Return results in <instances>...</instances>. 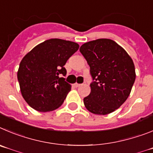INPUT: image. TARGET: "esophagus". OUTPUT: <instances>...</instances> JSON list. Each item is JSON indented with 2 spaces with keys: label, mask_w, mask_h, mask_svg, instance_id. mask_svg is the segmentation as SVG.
Here are the masks:
<instances>
[{
  "label": "esophagus",
  "mask_w": 153,
  "mask_h": 153,
  "mask_svg": "<svg viewBox=\"0 0 153 153\" xmlns=\"http://www.w3.org/2000/svg\"><path fill=\"white\" fill-rule=\"evenodd\" d=\"M74 87H75V88H78V87H79L80 85H81V84H78V83H75L74 84Z\"/></svg>",
  "instance_id": "obj_1"
}]
</instances>
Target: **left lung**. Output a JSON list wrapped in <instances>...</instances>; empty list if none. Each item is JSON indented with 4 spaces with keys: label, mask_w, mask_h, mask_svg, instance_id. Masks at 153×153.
I'll return each instance as SVG.
<instances>
[{
    "label": "left lung",
    "mask_w": 153,
    "mask_h": 153,
    "mask_svg": "<svg viewBox=\"0 0 153 153\" xmlns=\"http://www.w3.org/2000/svg\"><path fill=\"white\" fill-rule=\"evenodd\" d=\"M90 66L93 82L84 98L90 112L105 115L118 109L130 95L136 79L133 62L126 51L109 39H98L80 47Z\"/></svg>",
    "instance_id": "1"
}]
</instances>
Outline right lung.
<instances>
[{"label": "right lung", "mask_w": 153, "mask_h": 153, "mask_svg": "<svg viewBox=\"0 0 153 153\" xmlns=\"http://www.w3.org/2000/svg\"><path fill=\"white\" fill-rule=\"evenodd\" d=\"M79 48L76 42L50 39L34 47L20 63L17 79L27 104L40 112L54 111L62 104L71 85L64 65Z\"/></svg>", "instance_id": "right-lung-1"}]
</instances>
